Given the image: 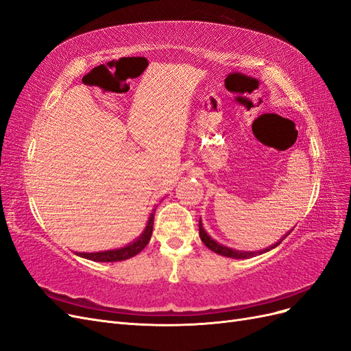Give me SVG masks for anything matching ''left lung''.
<instances>
[{"mask_svg":"<svg viewBox=\"0 0 351 351\" xmlns=\"http://www.w3.org/2000/svg\"><path fill=\"white\" fill-rule=\"evenodd\" d=\"M293 229H295V228H293ZM293 229H291V230H293ZM291 230H289V232H287L285 236H282L280 241H277L276 243H273V245H269L268 247H265V250H259V251H254V252H251V251H237V250H233V247H229V246L219 243L217 241H214L213 237L206 232V229L202 228V221H201V219H199V237H201L202 243H204V245L208 247V250H211L213 252H216V254L223 255V256H228V258H233V259H247V258H252V256L261 255V254H265V252H268V251H271V250H274V247H277L282 241L286 239V237L291 233Z\"/></svg>","mask_w":351,"mask_h":351,"instance_id":"1","label":"left lung"}]
</instances>
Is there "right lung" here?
I'll list each match as a JSON object with an SVG mask.
<instances>
[{"mask_svg": "<svg viewBox=\"0 0 351 351\" xmlns=\"http://www.w3.org/2000/svg\"><path fill=\"white\" fill-rule=\"evenodd\" d=\"M154 211L156 208L152 210L149 220H147V224L141 234L130 242L128 245L117 247V250H108V251H99V252H77L78 256L90 259V261H96V263H117V261H123V259L132 258L134 255L140 254L144 247L149 243L152 232H153V221H154Z\"/></svg>", "mask_w": 351, "mask_h": 351, "instance_id": "obj_1", "label": "right lung"}]
</instances>
